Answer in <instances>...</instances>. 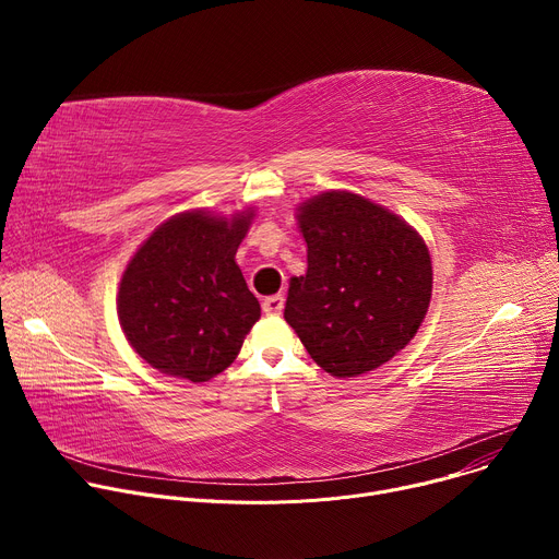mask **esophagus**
Listing matches in <instances>:
<instances>
[{
    "label": "esophagus",
    "instance_id": "esophagus-1",
    "mask_svg": "<svg viewBox=\"0 0 559 559\" xmlns=\"http://www.w3.org/2000/svg\"><path fill=\"white\" fill-rule=\"evenodd\" d=\"M283 307H285V298H283L281 294L270 296V298H265V300H263V311H265V313H270V316L281 313V311H283Z\"/></svg>",
    "mask_w": 559,
    "mask_h": 559
}]
</instances>
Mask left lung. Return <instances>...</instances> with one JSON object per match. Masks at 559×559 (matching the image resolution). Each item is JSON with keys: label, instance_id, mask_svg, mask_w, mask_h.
<instances>
[{"label": "left lung", "instance_id": "8db88e82", "mask_svg": "<svg viewBox=\"0 0 559 559\" xmlns=\"http://www.w3.org/2000/svg\"><path fill=\"white\" fill-rule=\"evenodd\" d=\"M307 272L289 281L285 321L318 367L356 378L389 362L420 330L433 289L425 238L347 190L302 201Z\"/></svg>", "mask_w": 559, "mask_h": 559}]
</instances>
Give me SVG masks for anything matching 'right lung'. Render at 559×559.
Here are the masks:
<instances>
[{
    "mask_svg": "<svg viewBox=\"0 0 559 559\" xmlns=\"http://www.w3.org/2000/svg\"><path fill=\"white\" fill-rule=\"evenodd\" d=\"M254 210H188L158 225L128 261L117 316L130 347L156 371L205 382L225 371L261 318L236 265Z\"/></svg>",
    "mask_w": 559,
    "mask_h": 559,
    "instance_id": "1",
    "label": "right lung"
}]
</instances>
